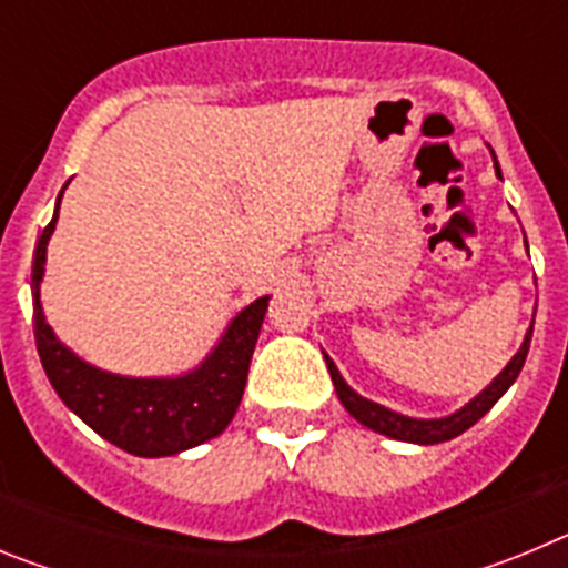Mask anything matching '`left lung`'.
Wrapping results in <instances>:
<instances>
[{
	"label": "left lung",
	"instance_id": "obj_1",
	"mask_svg": "<svg viewBox=\"0 0 568 568\" xmlns=\"http://www.w3.org/2000/svg\"><path fill=\"white\" fill-rule=\"evenodd\" d=\"M491 159H495V153H491ZM495 173L500 175L498 159H495ZM526 250H529V247H526ZM529 344H531V327H529V333H526L520 349L515 353V358H511L509 364L504 366V373L491 381L484 393L475 395V398H471L466 406H460L458 413L446 415V418H429V420H426V418H409V415L393 413V409H386V406L375 404V400H366L364 395L355 393L353 386L341 378L338 366L333 364V358H329V355H324V358H327L329 378H333L335 393H338V400L344 404L346 413L358 420V424H364L366 429H373V433L386 435V438L406 440V444L429 446V444H444V440L458 438L460 433H466L469 426L478 424V420L484 418L486 413H489L491 406L498 404L500 395H504L506 389L515 384V378H518L520 369H524V361H526V353H529Z\"/></svg>",
	"mask_w": 568,
	"mask_h": 568
}]
</instances>
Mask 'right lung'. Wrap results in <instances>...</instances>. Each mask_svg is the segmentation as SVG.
<instances>
[{"instance_id":"right-lung-1","label":"right lung","mask_w":568,"mask_h":568,"mask_svg":"<svg viewBox=\"0 0 568 568\" xmlns=\"http://www.w3.org/2000/svg\"><path fill=\"white\" fill-rule=\"evenodd\" d=\"M62 193L57 199V213L39 235L30 273L33 335L44 375L57 395L93 433L139 458H168L222 435L244 395L250 358L264 324L270 295L255 298L250 307L241 310L227 324L222 341L213 346V353L190 373L175 378H130L99 369L53 335L39 301L48 241L57 230Z\"/></svg>"}]
</instances>
